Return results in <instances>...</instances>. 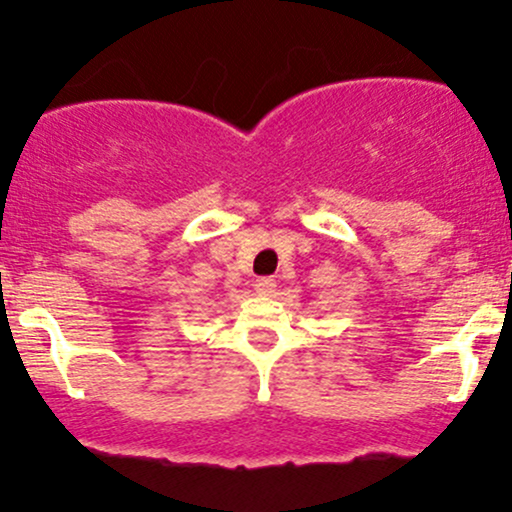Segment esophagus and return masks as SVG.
Here are the masks:
<instances>
[{
    "label": "esophagus",
    "instance_id": "34e87169",
    "mask_svg": "<svg viewBox=\"0 0 512 512\" xmlns=\"http://www.w3.org/2000/svg\"><path fill=\"white\" fill-rule=\"evenodd\" d=\"M276 289V281L272 276H260V279L255 281V291L260 293V296H272Z\"/></svg>",
    "mask_w": 512,
    "mask_h": 512
}]
</instances>
